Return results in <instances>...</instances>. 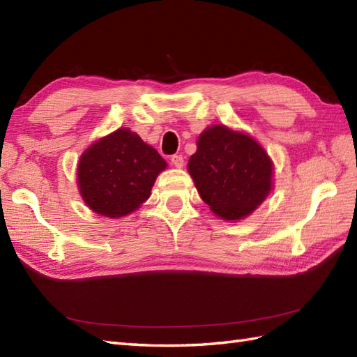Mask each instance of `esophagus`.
Wrapping results in <instances>:
<instances>
[{
  "label": "esophagus",
  "mask_w": 357,
  "mask_h": 357,
  "mask_svg": "<svg viewBox=\"0 0 357 357\" xmlns=\"http://www.w3.org/2000/svg\"><path fill=\"white\" fill-rule=\"evenodd\" d=\"M170 161H172V164L174 167H178V169H181V167L184 165V156L183 155H173Z\"/></svg>",
  "instance_id": "obj_1"
}]
</instances>
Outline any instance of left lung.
Masks as SVG:
<instances>
[{"mask_svg":"<svg viewBox=\"0 0 357 357\" xmlns=\"http://www.w3.org/2000/svg\"><path fill=\"white\" fill-rule=\"evenodd\" d=\"M188 173L202 201L227 221L252 213L271 190L268 155L253 138L225 126L201 133Z\"/></svg>","mask_w":357,"mask_h":357,"instance_id":"1","label":"left lung"}]
</instances>
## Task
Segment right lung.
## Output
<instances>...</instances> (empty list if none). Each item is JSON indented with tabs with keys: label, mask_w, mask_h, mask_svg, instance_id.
<instances>
[{
	"label": "right lung",
	"mask_w": 357,
	"mask_h": 357,
	"mask_svg": "<svg viewBox=\"0 0 357 357\" xmlns=\"http://www.w3.org/2000/svg\"><path fill=\"white\" fill-rule=\"evenodd\" d=\"M167 167L158 151L138 135L119 128L92 144L78 165L82 199L98 215L121 218L150 196L156 176Z\"/></svg>",
	"instance_id": "right-lung-1"
}]
</instances>
